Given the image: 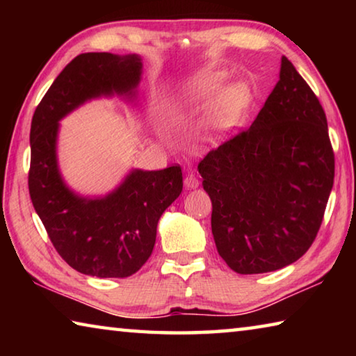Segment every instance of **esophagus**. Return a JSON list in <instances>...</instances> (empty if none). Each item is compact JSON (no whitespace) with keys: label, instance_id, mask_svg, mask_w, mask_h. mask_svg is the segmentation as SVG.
Returning a JSON list of instances; mask_svg holds the SVG:
<instances>
[{"label":"esophagus","instance_id":"obj_1","mask_svg":"<svg viewBox=\"0 0 356 356\" xmlns=\"http://www.w3.org/2000/svg\"><path fill=\"white\" fill-rule=\"evenodd\" d=\"M184 184L186 188H197V186H200V179H197L195 174H186Z\"/></svg>","mask_w":356,"mask_h":356}]
</instances>
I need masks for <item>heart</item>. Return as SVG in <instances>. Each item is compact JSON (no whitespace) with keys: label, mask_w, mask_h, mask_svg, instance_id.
<instances>
[{"label":"heart","mask_w":356,"mask_h":356,"mask_svg":"<svg viewBox=\"0 0 356 356\" xmlns=\"http://www.w3.org/2000/svg\"><path fill=\"white\" fill-rule=\"evenodd\" d=\"M221 86L222 78L220 75H206L193 83L185 95L186 104L196 106L207 105L219 95L213 99L204 118V127L209 131H225L234 127L248 106L250 95L243 86L234 84L220 93Z\"/></svg>","instance_id":"b5f03b06"}]
</instances>
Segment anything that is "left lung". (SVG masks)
Listing matches in <instances>:
<instances>
[{"mask_svg": "<svg viewBox=\"0 0 356 356\" xmlns=\"http://www.w3.org/2000/svg\"><path fill=\"white\" fill-rule=\"evenodd\" d=\"M197 171L216 250L234 272H275L309 250L333 188L334 152L321 102L286 56L251 127L210 150Z\"/></svg>", "mask_w": 356, "mask_h": 356, "instance_id": "left-lung-1", "label": "left lung"}]
</instances>
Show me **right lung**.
Returning <instances> with one entry per match:
<instances>
[{"label": "right lung", "mask_w": 356, "mask_h": 356, "mask_svg": "<svg viewBox=\"0 0 356 356\" xmlns=\"http://www.w3.org/2000/svg\"><path fill=\"white\" fill-rule=\"evenodd\" d=\"M141 67L136 55H78L53 81L31 122L28 188L33 206L58 254L76 272L97 278H127L146 264L160 216L182 191V168L135 170L108 196L84 200L59 176L58 120L102 94H134Z\"/></svg>", "instance_id": "right-lung-1"}]
</instances>
